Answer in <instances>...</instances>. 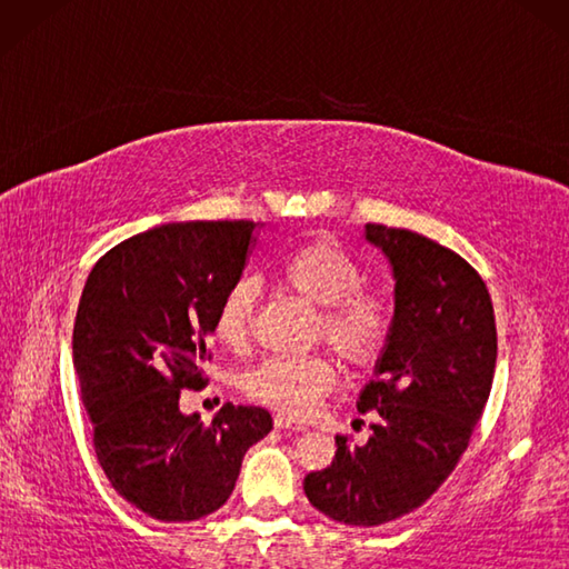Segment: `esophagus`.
I'll return each instance as SVG.
<instances>
[{"mask_svg": "<svg viewBox=\"0 0 569 569\" xmlns=\"http://www.w3.org/2000/svg\"><path fill=\"white\" fill-rule=\"evenodd\" d=\"M273 426L276 428H288V430H298V432H303V430H308L303 422H298V420H293V418H288V416H281L278 413L276 418H273Z\"/></svg>", "mask_w": 569, "mask_h": 569, "instance_id": "34e87169", "label": "esophagus"}]
</instances>
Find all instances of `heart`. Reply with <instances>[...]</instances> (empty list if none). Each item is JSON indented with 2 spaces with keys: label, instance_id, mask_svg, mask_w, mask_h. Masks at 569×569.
Segmentation results:
<instances>
[{
  "label": "heart",
  "instance_id": "obj_1",
  "mask_svg": "<svg viewBox=\"0 0 569 569\" xmlns=\"http://www.w3.org/2000/svg\"><path fill=\"white\" fill-rule=\"evenodd\" d=\"M288 288L320 310V332L349 365H371L393 332V300L361 286L359 263L332 241H310L281 263ZM257 303V281L241 276L227 288L214 312V337L224 347H241L249 337ZM335 371L328 357H266L253 367L244 389L257 401L288 416H308L332 389Z\"/></svg>",
  "mask_w": 569,
  "mask_h": 569
}]
</instances>
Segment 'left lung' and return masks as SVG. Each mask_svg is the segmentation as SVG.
Instances as JSON below:
<instances>
[{
    "label": "left lung",
    "instance_id": "8db88e82",
    "mask_svg": "<svg viewBox=\"0 0 569 569\" xmlns=\"http://www.w3.org/2000/svg\"><path fill=\"white\" fill-rule=\"evenodd\" d=\"M393 276V332L361 389L371 438L337 435L330 467L303 481L308 501L345 526L396 521L452 475L489 401L497 322L487 283L471 266L410 229L367 224Z\"/></svg>",
    "mask_w": 569,
    "mask_h": 569
}]
</instances>
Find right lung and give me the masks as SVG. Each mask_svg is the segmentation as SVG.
Segmentation results:
<instances>
[{"label": "right lung", "mask_w": 569, "mask_h": 569, "mask_svg": "<svg viewBox=\"0 0 569 569\" xmlns=\"http://www.w3.org/2000/svg\"><path fill=\"white\" fill-rule=\"evenodd\" d=\"M263 224L168 222L124 239L84 281L72 365L107 479L163 523L198 521L234 491L241 459L271 432L269 410L224 403L210 426L180 410L200 391L214 312Z\"/></svg>", "instance_id": "1"}]
</instances>
